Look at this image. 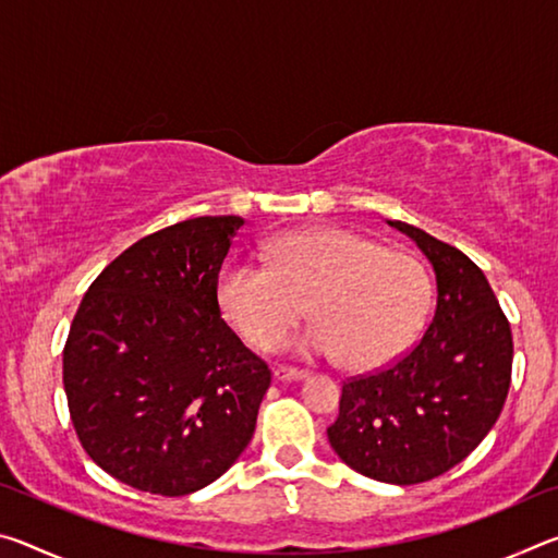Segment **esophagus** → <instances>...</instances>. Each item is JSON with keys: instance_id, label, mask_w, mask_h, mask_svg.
<instances>
[{"instance_id": "esophagus-1", "label": "esophagus", "mask_w": 558, "mask_h": 558, "mask_svg": "<svg viewBox=\"0 0 558 558\" xmlns=\"http://www.w3.org/2000/svg\"><path fill=\"white\" fill-rule=\"evenodd\" d=\"M272 376H276L278 381H300V379H307V372L292 369V366H276V369H272Z\"/></svg>"}]
</instances>
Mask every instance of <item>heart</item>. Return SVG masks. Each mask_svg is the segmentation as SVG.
Here are the masks:
<instances>
[{"instance_id": "b5f03b06", "label": "heart", "mask_w": 558, "mask_h": 558, "mask_svg": "<svg viewBox=\"0 0 558 558\" xmlns=\"http://www.w3.org/2000/svg\"><path fill=\"white\" fill-rule=\"evenodd\" d=\"M268 260H231L219 276L223 315L253 349L278 347L310 305L317 325L300 347L366 372L399 359L426 325L430 278L409 251L342 229H302L272 241Z\"/></svg>"}]
</instances>
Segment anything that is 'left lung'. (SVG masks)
I'll list each match as a JSON object with an SVG mask.
<instances>
[{
    "mask_svg": "<svg viewBox=\"0 0 558 558\" xmlns=\"http://www.w3.org/2000/svg\"><path fill=\"white\" fill-rule=\"evenodd\" d=\"M436 270L426 332L384 369L342 384L327 438L362 475L418 485L456 468L495 426L512 381V329L485 272L456 245L389 221Z\"/></svg>",
    "mask_w": 558,
    "mask_h": 558,
    "instance_id": "left-lung-1",
    "label": "left lung"
}]
</instances>
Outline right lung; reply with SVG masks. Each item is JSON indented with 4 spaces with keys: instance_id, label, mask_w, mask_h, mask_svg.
<instances>
[{
    "instance_id": "1",
    "label": "right lung",
    "mask_w": 558,
    "mask_h": 558,
    "mask_svg": "<svg viewBox=\"0 0 558 558\" xmlns=\"http://www.w3.org/2000/svg\"><path fill=\"white\" fill-rule=\"evenodd\" d=\"M241 216L149 233L90 282L63 347L83 450L140 493L214 483L256 430L270 369L221 319L219 276Z\"/></svg>"
}]
</instances>
